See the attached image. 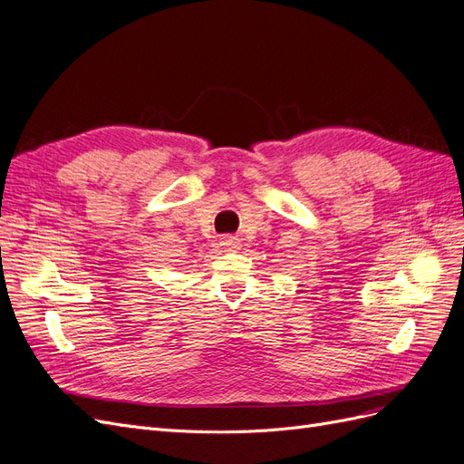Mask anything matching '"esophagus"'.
Masks as SVG:
<instances>
[{"instance_id": "34e87169", "label": "esophagus", "mask_w": 464, "mask_h": 464, "mask_svg": "<svg viewBox=\"0 0 464 464\" xmlns=\"http://www.w3.org/2000/svg\"><path fill=\"white\" fill-rule=\"evenodd\" d=\"M222 246L227 247V249H236L237 247V240L234 236H224L222 237Z\"/></svg>"}]
</instances>
